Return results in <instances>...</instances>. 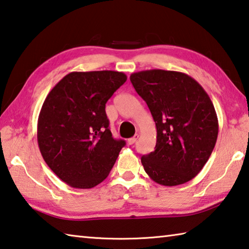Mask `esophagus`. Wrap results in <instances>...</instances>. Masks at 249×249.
<instances>
[{
	"label": "esophagus",
	"instance_id": "1",
	"mask_svg": "<svg viewBox=\"0 0 249 249\" xmlns=\"http://www.w3.org/2000/svg\"><path fill=\"white\" fill-rule=\"evenodd\" d=\"M138 137H140V135L136 134V135H135L134 137H132V138H128V140H127V144H128V145H133V144H135V142H136V141L138 140Z\"/></svg>",
	"mask_w": 249,
	"mask_h": 249
}]
</instances>
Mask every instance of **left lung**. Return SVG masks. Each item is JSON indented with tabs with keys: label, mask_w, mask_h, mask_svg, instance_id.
<instances>
[{
	"label": "left lung",
	"mask_w": 249,
	"mask_h": 249,
	"mask_svg": "<svg viewBox=\"0 0 249 249\" xmlns=\"http://www.w3.org/2000/svg\"><path fill=\"white\" fill-rule=\"evenodd\" d=\"M129 79L157 129L155 150L142 156L146 174L166 187L192 180L217 140L218 121L210 96L199 82L178 71L144 70Z\"/></svg>",
	"instance_id": "obj_1"
}]
</instances>
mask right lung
Masks as SVG:
<instances>
[{
    "mask_svg": "<svg viewBox=\"0 0 249 249\" xmlns=\"http://www.w3.org/2000/svg\"><path fill=\"white\" fill-rule=\"evenodd\" d=\"M124 72H70L41 107L37 142L59 179L75 189H91L107 178L125 142L113 138L105 104L124 84Z\"/></svg>",
    "mask_w": 249,
    "mask_h": 249,
    "instance_id": "add662e5",
    "label": "right lung"
}]
</instances>
